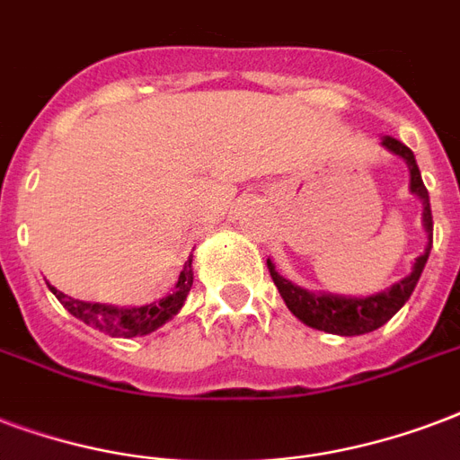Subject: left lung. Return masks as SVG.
Wrapping results in <instances>:
<instances>
[{
  "instance_id": "left-lung-1",
  "label": "left lung",
  "mask_w": 460,
  "mask_h": 460,
  "mask_svg": "<svg viewBox=\"0 0 460 460\" xmlns=\"http://www.w3.org/2000/svg\"><path fill=\"white\" fill-rule=\"evenodd\" d=\"M381 145L394 152L395 156H401L410 168V190L415 192L417 198L422 199V224H425V231L429 234V243H427L425 253L420 255L412 265V272L408 277H402L401 282H395L391 289H384V292L371 294V296H335V294H314L301 289V287L292 285L287 277H282L275 270L272 261H268L270 275H272V282L282 294L287 308L292 311L301 323H306L308 328H315V331L332 332V335H364V332H371L381 328L384 323H388L398 311L402 308V304L410 299V294L415 292V285L422 270H425V262L429 258V248H432V209H429V192H427L425 183H422V175H420V168H417L415 154L410 152L408 146L394 139V137H384Z\"/></svg>"
}]
</instances>
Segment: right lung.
Wrapping results in <instances>:
<instances>
[{"label":"right lung","mask_w":460,"mask_h":460,"mask_svg":"<svg viewBox=\"0 0 460 460\" xmlns=\"http://www.w3.org/2000/svg\"><path fill=\"white\" fill-rule=\"evenodd\" d=\"M50 292L58 296V301L69 311V314L84 321L91 328L101 332H108L111 338H137V335H149L156 328L171 321L181 308H183L188 292L192 287V261L185 262L183 272L178 277V285L168 296L146 304V306H132V308H118L105 306V304H91V301H79L66 296L52 285Z\"/></svg>","instance_id":"1"}]
</instances>
